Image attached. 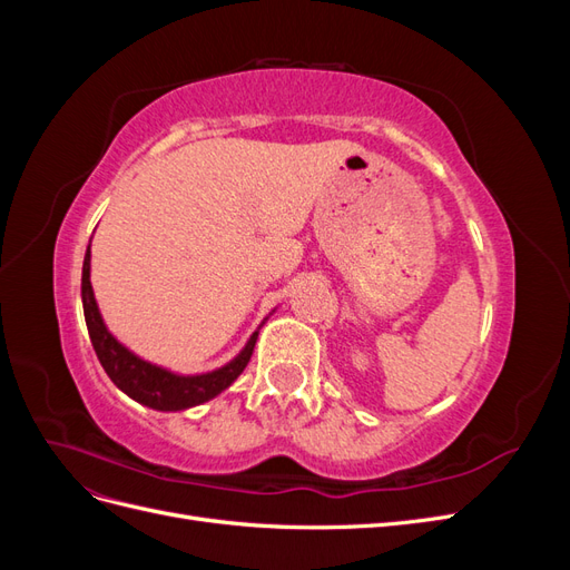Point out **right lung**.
I'll list each match as a JSON object with an SVG mask.
<instances>
[{
    "label": "right lung",
    "instance_id": "right-lung-1",
    "mask_svg": "<svg viewBox=\"0 0 570 570\" xmlns=\"http://www.w3.org/2000/svg\"><path fill=\"white\" fill-rule=\"evenodd\" d=\"M80 292H82L85 323H88V333H90L92 347L97 352L101 368L107 371L111 383L120 392H126L130 400L140 402L149 409L183 411V409L209 402L216 394L230 387L237 381V375L243 373L245 366L249 364L258 331L247 340L245 350L239 352L230 361V364L220 366L216 371H209V373H199V375L170 373L168 368L149 364V361L132 354L107 331L105 321H101L99 306H97L95 292H92V283H90V247H88V252H85Z\"/></svg>",
    "mask_w": 570,
    "mask_h": 570
}]
</instances>
